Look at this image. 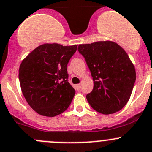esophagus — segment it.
I'll use <instances>...</instances> for the list:
<instances>
[{"mask_svg":"<svg viewBox=\"0 0 152 152\" xmlns=\"http://www.w3.org/2000/svg\"><path fill=\"white\" fill-rule=\"evenodd\" d=\"M76 88L77 89V91H80L81 90V85L79 84V85H76Z\"/></svg>","mask_w":152,"mask_h":152,"instance_id":"obj_1","label":"esophagus"}]
</instances>
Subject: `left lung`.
Listing matches in <instances>:
<instances>
[{
	"label": "left lung",
	"mask_w": 152,
	"mask_h": 152,
	"mask_svg": "<svg viewBox=\"0 0 152 152\" xmlns=\"http://www.w3.org/2000/svg\"><path fill=\"white\" fill-rule=\"evenodd\" d=\"M94 81L87 94L90 105L99 113L111 114L121 110L129 101L136 80V72L126 51L112 42L80 45Z\"/></svg>",
	"instance_id": "obj_1"
}]
</instances>
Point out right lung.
I'll list each match as a JSON object with an SVG mask.
<instances>
[{
  "label": "right lung",
  "mask_w": 152,
  "mask_h": 152,
  "mask_svg": "<svg viewBox=\"0 0 152 152\" xmlns=\"http://www.w3.org/2000/svg\"><path fill=\"white\" fill-rule=\"evenodd\" d=\"M77 45L45 44L23 60L18 78L26 101L35 111L55 117L67 109L75 95L68 82L67 64Z\"/></svg>",
  "instance_id": "add662e5"
}]
</instances>
